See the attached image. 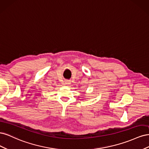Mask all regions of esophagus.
Returning a JSON list of instances; mask_svg holds the SVG:
<instances>
[{"instance_id": "34e87169", "label": "esophagus", "mask_w": 149, "mask_h": 149, "mask_svg": "<svg viewBox=\"0 0 149 149\" xmlns=\"http://www.w3.org/2000/svg\"><path fill=\"white\" fill-rule=\"evenodd\" d=\"M65 84L66 85H68V84H71V82H70V81H68V80H67V81H65Z\"/></svg>"}]
</instances>
